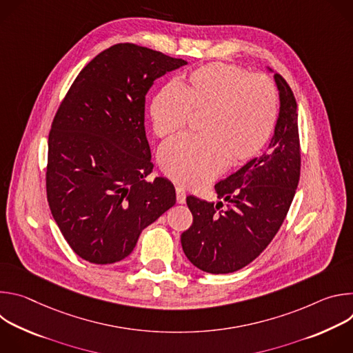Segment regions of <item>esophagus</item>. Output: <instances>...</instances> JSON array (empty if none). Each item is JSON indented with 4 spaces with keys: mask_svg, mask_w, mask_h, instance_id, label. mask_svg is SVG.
Listing matches in <instances>:
<instances>
[{
    "mask_svg": "<svg viewBox=\"0 0 353 353\" xmlns=\"http://www.w3.org/2000/svg\"><path fill=\"white\" fill-rule=\"evenodd\" d=\"M176 198L179 204H184L185 203V191L180 187H176Z\"/></svg>",
    "mask_w": 353,
    "mask_h": 353,
    "instance_id": "obj_1",
    "label": "esophagus"
}]
</instances>
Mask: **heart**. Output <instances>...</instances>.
Wrapping results in <instances>:
<instances>
[{
	"label": "heart",
	"instance_id": "1",
	"mask_svg": "<svg viewBox=\"0 0 353 353\" xmlns=\"http://www.w3.org/2000/svg\"><path fill=\"white\" fill-rule=\"evenodd\" d=\"M155 134H179L188 116H204L199 139L181 138L159 154L162 172L174 183L196 188L226 166L253 159L268 141L278 114V94L265 75L240 67L211 63L192 70L180 86L162 88L149 109Z\"/></svg>",
	"mask_w": 353,
	"mask_h": 353
}]
</instances>
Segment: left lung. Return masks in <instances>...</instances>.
Segmentation results:
<instances>
[{
	"label": "left lung",
	"mask_w": 353,
	"mask_h": 353,
	"mask_svg": "<svg viewBox=\"0 0 353 353\" xmlns=\"http://www.w3.org/2000/svg\"><path fill=\"white\" fill-rule=\"evenodd\" d=\"M279 114L265 152L215 184L216 204L187 196L192 225L181 245L192 265L210 274H229L257 259L279 230L300 177L297 105L286 81L275 74Z\"/></svg>",
	"instance_id": "obj_1"
}]
</instances>
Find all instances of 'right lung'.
<instances>
[{"mask_svg": "<svg viewBox=\"0 0 353 353\" xmlns=\"http://www.w3.org/2000/svg\"><path fill=\"white\" fill-rule=\"evenodd\" d=\"M187 61L120 43L77 77L48 135L47 199L75 253L93 264L131 254L142 230L176 204L174 185L152 173L145 96Z\"/></svg>", "mask_w": 353, "mask_h": 353, "instance_id": "add662e5", "label": "right lung"}]
</instances>
